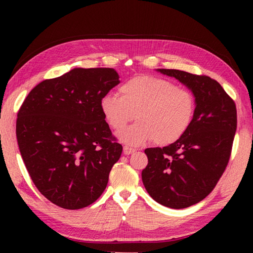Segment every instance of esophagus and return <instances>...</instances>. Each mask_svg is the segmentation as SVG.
I'll use <instances>...</instances> for the list:
<instances>
[{
    "label": "esophagus",
    "instance_id": "1",
    "mask_svg": "<svg viewBox=\"0 0 253 253\" xmlns=\"http://www.w3.org/2000/svg\"><path fill=\"white\" fill-rule=\"evenodd\" d=\"M134 153H136L135 148H131L129 146L124 147V154H125V155H130V154H134Z\"/></svg>",
    "mask_w": 253,
    "mask_h": 253
}]
</instances>
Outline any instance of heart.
Instances as JSON below:
<instances>
[{"label": "heart", "mask_w": 253, "mask_h": 253, "mask_svg": "<svg viewBox=\"0 0 253 253\" xmlns=\"http://www.w3.org/2000/svg\"><path fill=\"white\" fill-rule=\"evenodd\" d=\"M121 97L107 93L100 110L107 124L119 131L132 118L137 123L118 134L123 143L142 146L148 142L169 145L185 134L193 121L195 98L190 90L154 76H138L126 81Z\"/></svg>", "instance_id": "heart-1"}]
</instances>
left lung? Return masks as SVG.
<instances>
[{
	"label": "left lung",
	"instance_id": "obj_1",
	"mask_svg": "<svg viewBox=\"0 0 253 253\" xmlns=\"http://www.w3.org/2000/svg\"><path fill=\"white\" fill-rule=\"evenodd\" d=\"M185 84L195 97L193 121L181 138L146 148L142 172L148 194L164 207L184 209L211 193L228 165L237 130V108L216 80L175 69H157Z\"/></svg>",
	"mask_w": 253,
	"mask_h": 253
}]
</instances>
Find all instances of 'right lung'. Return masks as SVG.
<instances>
[{
  "mask_svg": "<svg viewBox=\"0 0 253 253\" xmlns=\"http://www.w3.org/2000/svg\"><path fill=\"white\" fill-rule=\"evenodd\" d=\"M118 84L111 68H75L37 84L21 106V156L40 193L60 208L95 202L122 155L100 110L101 98Z\"/></svg>",
  "mask_w": 253,
  "mask_h": 253,
  "instance_id": "obj_1",
  "label": "right lung"
}]
</instances>
